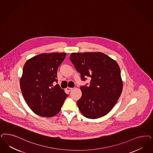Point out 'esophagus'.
I'll list each match as a JSON object with an SVG mask.
<instances>
[{
    "mask_svg": "<svg viewBox=\"0 0 153 153\" xmlns=\"http://www.w3.org/2000/svg\"><path fill=\"white\" fill-rule=\"evenodd\" d=\"M73 89V88H71V87H67V88H66V90H67L68 91L70 92V91H71Z\"/></svg>",
    "mask_w": 153,
    "mask_h": 153,
    "instance_id": "esophagus-1",
    "label": "esophagus"
}]
</instances>
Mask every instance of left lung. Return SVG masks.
Here are the masks:
<instances>
[{
  "mask_svg": "<svg viewBox=\"0 0 153 153\" xmlns=\"http://www.w3.org/2000/svg\"><path fill=\"white\" fill-rule=\"evenodd\" d=\"M70 59L81 79L91 78L89 86H82L77 105L86 118L97 119L108 113L117 102L123 89L118 63L105 53H73Z\"/></svg>",
  "mask_w": 153,
  "mask_h": 153,
  "instance_id": "obj_1",
  "label": "left lung"
}]
</instances>
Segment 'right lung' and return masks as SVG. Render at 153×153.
<instances>
[{
  "label": "right lung",
  "mask_w": 153,
  "mask_h": 153,
  "mask_svg": "<svg viewBox=\"0 0 153 153\" xmlns=\"http://www.w3.org/2000/svg\"><path fill=\"white\" fill-rule=\"evenodd\" d=\"M66 53H41L25 62L20 88L30 108L34 113L43 117L56 115L68 95L57 82V72L64 60Z\"/></svg>",
  "instance_id": "add662e5"
}]
</instances>
